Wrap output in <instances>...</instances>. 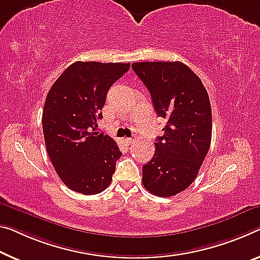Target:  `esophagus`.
Instances as JSON below:
<instances>
[{
	"mask_svg": "<svg viewBox=\"0 0 260 260\" xmlns=\"http://www.w3.org/2000/svg\"><path fill=\"white\" fill-rule=\"evenodd\" d=\"M124 142L127 144V145H130V144H133L135 142L134 138H125Z\"/></svg>",
	"mask_w": 260,
	"mask_h": 260,
	"instance_id": "34e87169",
	"label": "esophagus"
}]
</instances>
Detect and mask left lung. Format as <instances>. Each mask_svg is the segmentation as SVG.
I'll return each instance as SVG.
<instances>
[{
  "mask_svg": "<svg viewBox=\"0 0 260 260\" xmlns=\"http://www.w3.org/2000/svg\"><path fill=\"white\" fill-rule=\"evenodd\" d=\"M149 89L155 113L166 118L152 159L143 165V185L151 194L170 198L195 180L211 141V107L197 74L180 61L131 65Z\"/></svg>",
  "mask_w": 260,
  "mask_h": 260,
  "instance_id": "obj_1",
  "label": "left lung"
}]
</instances>
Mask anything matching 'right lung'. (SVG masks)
<instances>
[{
	"label": "right lung",
	"mask_w": 260,
	"mask_h": 260,
	"mask_svg": "<svg viewBox=\"0 0 260 260\" xmlns=\"http://www.w3.org/2000/svg\"><path fill=\"white\" fill-rule=\"evenodd\" d=\"M130 63L77 61L52 85L43 110L45 145L55 172L70 189L101 193L121 157L116 142L95 131L107 93Z\"/></svg>",
	"instance_id": "obj_1"
}]
</instances>
